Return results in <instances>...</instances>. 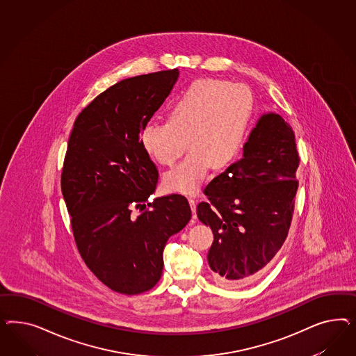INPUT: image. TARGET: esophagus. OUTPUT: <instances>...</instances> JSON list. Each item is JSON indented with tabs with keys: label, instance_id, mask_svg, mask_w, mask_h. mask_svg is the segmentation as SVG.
Wrapping results in <instances>:
<instances>
[{
	"label": "esophagus",
	"instance_id": "1",
	"mask_svg": "<svg viewBox=\"0 0 356 356\" xmlns=\"http://www.w3.org/2000/svg\"><path fill=\"white\" fill-rule=\"evenodd\" d=\"M189 205H191V209H192V211H193V218H195V206H197V200L193 198V197H189Z\"/></svg>",
	"mask_w": 356,
	"mask_h": 356
}]
</instances>
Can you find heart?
Wrapping results in <instances>:
<instances>
[{"mask_svg": "<svg viewBox=\"0 0 356 356\" xmlns=\"http://www.w3.org/2000/svg\"><path fill=\"white\" fill-rule=\"evenodd\" d=\"M254 99L243 83L223 79H197L175 97L170 120H154L140 130V145L162 165L175 170L164 175V185L173 192L191 194L205 181L210 167L223 170L243 147Z\"/></svg>", "mask_w": 356, "mask_h": 356, "instance_id": "obj_1", "label": "heart"}]
</instances>
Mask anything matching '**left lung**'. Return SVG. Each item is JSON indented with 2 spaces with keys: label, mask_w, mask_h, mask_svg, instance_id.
<instances>
[{
  "label": "left lung",
  "mask_w": 356,
  "mask_h": 356,
  "mask_svg": "<svg viewBox=\"0 0 356 356\" xmlns=\"http://www.w3.org/2000/svg\"><path fill=\"white\" fill-rule=\"evenodd\" d=\"M300 156L295 133L277 113L261 116L243 158L207 184L198 219L214 241L207 261L220 284L253 278L282 248L291 226Z\"/></svg>",
  "instance_id": "8db88e82"
}]
</instances>
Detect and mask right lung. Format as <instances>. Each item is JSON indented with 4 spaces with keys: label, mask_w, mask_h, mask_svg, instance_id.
I'll return each instance as SVG.
<instances>
[{
    "label": "right lung",
    "mask_w": 356,
    "mask_h": 356,
    "mask_svg": "<svg viewBox=\"0 0 356 356\" xmlns=\"http://www.w3.org/2000/svg\"><path fill=\"white\" fill-rule=\"evenodd\" d=\"M177 78L171 69L120 81L81 111L69 137L61 191L76 248L112 291L151 290L162 277L167 240L192 218L181 194L146 207L159 173L140 145V130Z\"/></svg>",
    "instance_id": "1"
}]
</instances>
